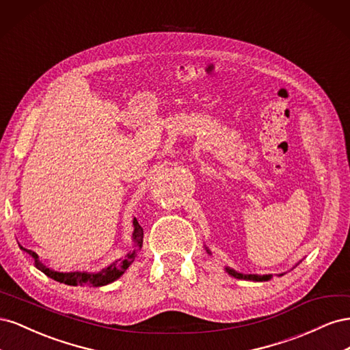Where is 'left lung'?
<instances>
[{"label": "left lung", "instance_id": "8db88e82", "mask_svg": "<svg viewBox=\"0 0 350 350\" xmlns=\"http://www.w3.org/2000/svg\"><path fill=\"white\" fill-rule=\"evenodd\" d=\"M228 270V273L230 274V276H234V278H237V279H250V280H269L271 276H251V274H248V276H245V274H241V273H238V271H235V270H232V269H226Z\"/></svg>", "mask_w": 350, "mask_h": 350}]
</instances>
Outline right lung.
I'll use <instances>...</instances> for the list:
<instances>
[{
	"label": "right lung",
	"mask_w": 350,
	"mask_h": 350,
	"mask_svg": "<svg viewBox=\"0 0 350 350\" xmlns=\"http://www.w3.org/2000/svg\"><path fill=\"white\" fill-rule=\"evenodd\" d=\"M134 241L139 247H142L143 243V228L139 225V221H137V219H134ZM23 251H26L27 254H30L31 257L35 258V266L36 269H39L42 273H45L48 278L54 279L59 283H64V284H68V286H105L108 283H112L113 280H116L118 278H121L124 271L130 267V264L134 261V257H135V252H131L126 256L125 258L122 260H118L116 262L111 264V266L108 269L102 270L100 273H96V274H90V273H84V271H72V273H59V271H54L48 269L46 266H44L42 264V261L39 260L38 254L33 252L31 250H26L23 247H20Z\"/></svg>",
	"instance_id": "add662e5"
}]
</instances>
